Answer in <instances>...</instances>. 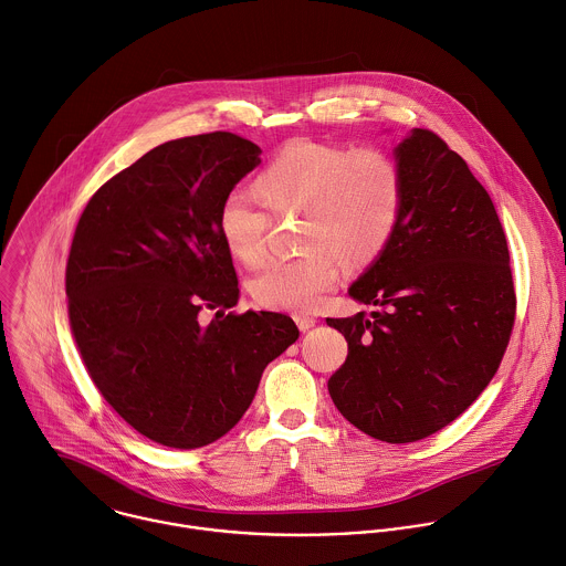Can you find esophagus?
Here are the masks:
<instances>
[{
	"label": "esophagus",
	"mask_w": 566,
	"mask_h": 566,
	"mask_svg": "<svg viewBox=\"0 0 566 566\" xmlns=\"http://www.w3.org/2000/svg\"><path fill=\"white\" fill-rule=\"evenodd\" d=\"M295 324H297V328L302 333H306V331H311L317 324V319L311 317V315H295Z\"/></svg>",
	"instance_id": "34e87169"
}]
</instances>
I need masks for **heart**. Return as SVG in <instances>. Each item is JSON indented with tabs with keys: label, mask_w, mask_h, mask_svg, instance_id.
Wrapping results in <instances>:
<instances>
[{
	"label": "heart",
	"mask_w": 566,
	"mask_h": 566,
	"mask_svg": "<svg viewBox=\"0 0 566 566\" xmlns=\"http://www.w3.org/2000/svg\"><path fill=\"white\" fill-rule=\"evenodd\" d=\"M253 191L273 216L302 213L306 253L271 262L251 280V295L273 311L306 313L335 286L342 262L361 266L386 251L401 220L406 180L386 151L300 138L258 171ZM269 224V213L247 193H229L218 209V233L247 266L264 260Z\"/></svg>",
	"instance_id": "b5f03b06"
}]
</instances>
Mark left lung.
<instances>
[{"label": "left lung", "instance_id": "1", "mask_svg": "<svg viewBox=\"0 0 566 566\" xmlns=\"http://www.w3.org/2000/svg\"><path fill=\"white\" fill-rule=\"evenodd\" d=\"M395 160L406 180L399 227L348 289L377 311L326 319L348 342L328 392L368 437L415 443L488 388L512 337L516 293L503 224L468 163L421 127Z\"/></svg>", "mask_w": 566, "mask_h": 566}]
</instances>
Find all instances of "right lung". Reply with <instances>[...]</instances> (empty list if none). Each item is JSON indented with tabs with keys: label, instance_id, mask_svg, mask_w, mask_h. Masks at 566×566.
Wrapping results in <instances>:
<instances>
[{
	"label": "right lung",
	"instance_id": "add662e5",
	"mask_svg": "<svg viewBox=\"0 0 566 566\" xmlns=\"http://www.w3.org/2000/svg\"><path fill=\"white\" fill-rule=\"evenodd\" d=\"M260 151L231 132L163 143L98 187L72 238L67 317L87 375L165 448L224 437L300 337L282 313H224L240 289L218 209ZM202 310L217 313L209 325Z\"/></svg>",
	"mask_w": 566,
	"mask_h": 566
}]
</instances>
